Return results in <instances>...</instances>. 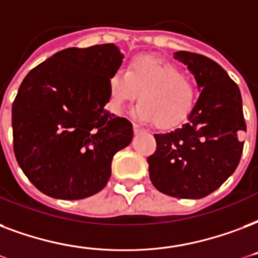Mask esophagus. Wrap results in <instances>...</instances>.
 I'll list each match as a JSON object with an SVG mask.
<instances>
[{
  "instance_id": "esophagus-1",
  "label": "esophagus",
  "mask_w": 258,
  "mask_h": 258,
  "mask_svg": "<svg viewBox=\"0 0 258 258\" xmlns=\"http://www.w3.org/2000/svg\"><path fill=\"white\" fill-rule=\"evenodd\" d=\"M142 131H145V130H143L141 125L137 124V123H134V133H142Z\"/></svg>"
}]
</instances>
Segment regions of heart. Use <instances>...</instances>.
Segmentation results:
<instances>
[{
    "label": "heart",
    "instance_id": "obj_1",
    "mask_svg": "<svg viewBox=\"0 0 258 258\" xmlns=\"http://www.w3.org/2000/svg\"><path fill=\"white\" fill-rule=\"evenodd\" d=\"M135 115L145 121L168 128L178 124L189 115L196 100V88L180 69L164 59L139 55L108 80L109 108L121 113L125 104L138 97Z\"/></svg>",
    "mask_w": 258,
    "mask_h": 258
}]
</instances>
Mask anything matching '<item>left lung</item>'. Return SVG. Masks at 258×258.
Instances as JSON below:
<instances>
[{
	"mask_svg": "<svg viewBox=\"0 0 258 258\" xmlns=\"http://www.w3.org/2000/svg\"><path fill=\"white\" fill-rule=\"evenodd\" d=\"M174 58L194 74L200 96L181 127L154 134L157 150L147 158L153 185L178 199H202L237 169L246 131L237 84L212 59L188 51Z\"/></svg>",
	"mask_w": 258,
	"mask_h": 258,
	"instance_id": "8db88e82",
	"label": "left lung"
}]
</instances>
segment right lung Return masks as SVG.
I'll use <instances>...</instances> for the list:
<instances>
[{
  "label": "right lung",
  "mask_w": 258,
  "mask_h": 258,
  "mask_svg": "<svg viewBox=\"0 0 258 258\" xmlns=\"http://www.w3.org/2000/svg\"><path fill=\"white\" fill-rule=\"evenodd\" d=\"M123 62L112 43L66 48L25 76L12 107L16 160L37 189L55 199L97 194L133 124L105 109L108 80Z\"/></svg>",
  "instance_id": "1"
}]
</instances>
